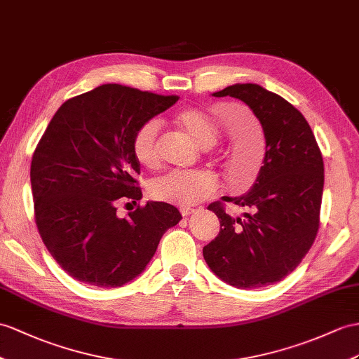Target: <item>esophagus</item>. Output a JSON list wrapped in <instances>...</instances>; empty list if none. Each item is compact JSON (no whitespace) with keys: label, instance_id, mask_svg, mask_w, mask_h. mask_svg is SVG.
<instances>
[{"label":"esophagus","instance_id":"34e87169","mask_svg":"<svg viewBox=\"0 0 359 359\" xmlns=\"http://www.w3.org/2000/svg\"><path fill=\"white\" fill-rule=\"evenodd\" d=\"M180 212H181L182 216H190L191 213L195 212V208H191V207H181Z\"/></svg>","mask_w":359,"mask_h":359}]
</instances>
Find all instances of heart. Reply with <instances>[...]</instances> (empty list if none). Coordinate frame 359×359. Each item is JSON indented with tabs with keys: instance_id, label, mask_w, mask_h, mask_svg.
Segmentation results:
<instances>
[{
	"instance_id": "b5f03b06",
	"label": "heart",
	"mask_w": 359,
	"mask_h": 359,
	"mask_svg": "<svg viewBox=\"0 0 359 359\" xmlns=\"http://www.w3.org/2000/svg\"><path fill=\"white\" fill-rule=\"evenodd\" d=\"M233 117L222 112L210 116L201 108L187 107L172 116V123L187 134L201 149H210L219 138V125L230 126ZM133 154L144 168H155L160 160V126L155 120H146L133 135ZM217 187L216 175L208 170H173L151 182V196L163 203L194 205L210 196Z\"/></svg>"
}]
</instances>
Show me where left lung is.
I'll return each mask as SVG.
<instances>
[{
	"label": "left lung",
	"instance_id": "obj_1",
	"mask_svg": "<svg viewBox=\"0 0 359 359\" xmlns=\"http://www.w3.org/2000/svg\"><path fill=\"white\" fill-rule=\"evenodd\" d=\"M215 97L247 103L264 128L266 152L256 182L225 203L245 208L241 217L210 204L219 234L203 255L210 269L229 285L252 290L280 282L299 266L318 231L325 165L317 140L303 114L257 83H236Z\"/></svg>",
	"mask_w": 359,
	"mask_h": 359
}]
</instances>
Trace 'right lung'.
Returning <instances> with one entry per match:
<instances>
[{
  "label": "right lung",
  "instance_id": "obj_1",
  "mask_svg": "<svg viewBox=\"0 0 359 359\" xmlns=\"http://www.w3.org/2000/svg\"><path fill=\"white\" fill-rule=\"evenodd\" d=\"M177 100L107 83L68 99L48 123L30 168L34 219L50 255L76 280L99 287L134 280L181 221L177 207L155 201L117 215L120 198L142 199L135 129Z\"/></svg>",
  "mask_w": 359,
  "mask_h": 359
}]
</instances>
